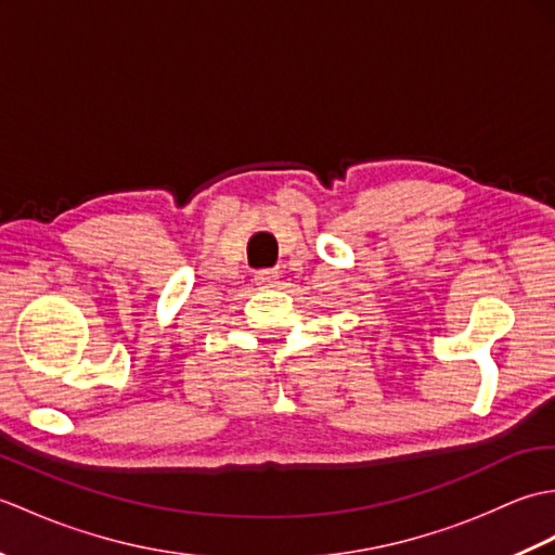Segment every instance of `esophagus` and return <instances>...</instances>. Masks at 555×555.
I'll return each instance as SVG.
<instances>
[{
    "label": "esophagus",
    "mask_w": 555,
    "mask_h": 555,
    "mask_svg": "<svg viewBox=\"0 0 555 555\" xmlns=\"http://www.w3.org/2000/svg\"><path fill=\"white\" fill-rule=\"evenodd\" d=\"M255 284L259 288H274L279 284V269H259V271H255Z\"/></svg>",
    "instance_id": "34e87169"
}]
</instances>
